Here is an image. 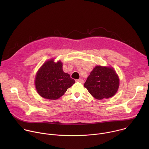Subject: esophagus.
<instances>
[{"mask_svg": "<svg viewBox=\"0 0 149 149\" xmlns=\"http://www.w3.org/2000/svg\"><path fill=\"white\" fill-rule=\"evenodd\" d=\"M76 81L77 82H80L81 84L84 83V80L82 79H76Z\"/></svg>", "mask_w": 149, "mask_h": 149, "instance_id": "esophagus-1", "label": "esophagus"}]
</instances>
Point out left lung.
<instances>
[{
	"label": "left lung",
	"instance_id": "8db88e82",
	"mask_svg": "<svg viewBox=\"0 0 149 149\" xmlns=\"http://www.w3.org/2000/svg\"><path fill=\"white\" fill-rule=\"evenodd\" d=\"M119 84V78L114 68L97 65L91 72L84 86L95 98L102 100L114 96Z\"/></svg>",
	"mask_w": 149,
	"mask_h": 149
}]
</instances>
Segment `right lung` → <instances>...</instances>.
<instances>
[{
  "label": "right lung",
  "instance_id": "1",
  "mask_svg": "<svg viewBox=\"0 0 149 149\" xmlns=\"http://www.w3.org/2000/svg\"><path fill=\"white\" fill-rule=\"evenodd\" d=\"M35 87L39 95L46 99L56 100L62 96L75 82L62 70L61 61L53 59L46 61L36 73Z\"/></svg>",
  "mask_w": 149,
  "mask_h": 149
}]
</instances>
